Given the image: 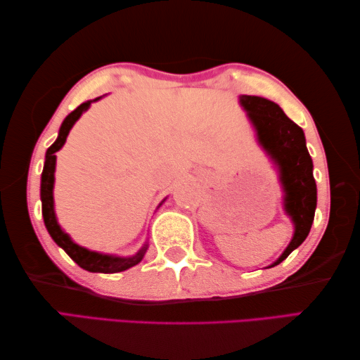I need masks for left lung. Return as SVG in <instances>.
Instances as JSON below:
<instances>
[{"mask_svg": "<svg viewBox=\"0 0 360 360\" xmlns=\"http://www.w3.org/2000/svg\"><path fill=\"white\" fill-rule=\"evenodd\" d=\"M240 103L257 129L258 142L278 165L280 181L285 190V210L295 226L289 246L272 264L277 266L307 240L314 221L317 187L312 174V159L303 129L294 124L277 103L258 96H240Z\"/></svg>", "mask_w": 360, "mask_h": 360, "instance_id": "1", "label": "left lung"}]
</instances>
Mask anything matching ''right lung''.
Listing matches in <instances>:
<instances>
[{
	"label": "right lung",
	"instance_id": "right-lung-1",
	"mask_svg": "<svg viewBox=\"0 0 360 360\" xmlns=\"http://www.w3.org/2000/svg\"><path fill=\"white\" fill-rule=\"evenodd\" d=\"M94 101H98V98H94ZM91 102L93 101L82 103L71 114H68L66 119L63 120L62 127H60L57 141L51 145L48 151H46L44 167H43V173H41V188H40L41 212H43L44 226H46V229H48V232L52 236V240L56 241L58 246L62 248L80 267H83V269L89 271V272L116 274V272L127 271V269H129V267H133L137 263H141V259L143 258L145 252H147V244H143V248L133 257H114V255H105V254H98V252L88 250L85 248L79 246V244H75L70 238V235L62 231V227H60L57 223L56 212H53V193L52 192H53V172H56V159H57L56 153L63 147L66 142V137H68V134H70V129L72 128L75 122L79 120L82 114L89 108Z\"/></svg>",
	"mask_w": 360,
	"mask_h": 360
}]
</instances>
